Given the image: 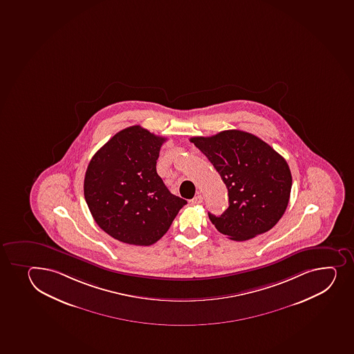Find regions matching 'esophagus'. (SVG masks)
<instances>
[{
	"mask_svg": "<svg viewBox=\"0 0 354 354\" xmlns=\"http://www.w3.org/2000/svg\"><path fill=\"white\" fill-rule=\"evenodd\" d=\"M190 202L193 203V205H201L202 202H203V196L202 195H196V196L194 197L193 200H190Z\"/></svg>",
	"mask_w": 354,
	"mask_h": 354,
	"instance_id": "obj_1",
	"label": "esophagus"
}]
</instances>
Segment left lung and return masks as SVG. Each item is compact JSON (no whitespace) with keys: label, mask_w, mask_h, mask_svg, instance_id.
Listing matches in <instances>:
<instances>
[{"label":"left lung","mask_w":354,"mask_h":354,"mask_svg":"<svg viewBox=\"0 0 354 354\" xmlns=\"http://www.w3.org/2000/svg\"><path fill=\"white\" fill-rule=\"evenodd\" d=\"M190 142L208 158L225 183L229 208L208 212L219 232L244 241L270 231L283 215L292 190L287 161L257 136L225 130Z\"/></svg>","instance_id":"8db88e82"}]
</instances>
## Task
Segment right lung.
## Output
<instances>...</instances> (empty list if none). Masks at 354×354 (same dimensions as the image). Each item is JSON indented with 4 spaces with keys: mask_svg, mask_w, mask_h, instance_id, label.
Returning a JSON list of instances; mask_svg holds the SVG:
<instances>
[{
    "mask_svg": "<svg viewBox=\"0 0 354 354\" xmlns=\"http://www.w3.org/2000/svg\"><path fill=\"white\" fill-rule=\"evenodd\" d=\"M165 140L133 125L117 132L88 165L84 183L88 208L97 225L117 241L154 244L187 205L158 175Z\"/></svg>",
    "mask_w": 354,
    "mask_h": 354,
    "instance_id": "right-lung-1",
    "label": "right lung"
}]
</instances>
